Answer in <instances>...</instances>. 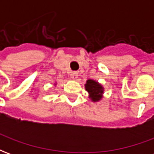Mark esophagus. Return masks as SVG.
I'll list each match as a JSON object with an SVG mask.
<instances>
[{"label":"esophagus","mask_w":154,"mask_h":154,"mask_svg":"<svg viewBox=\"0 0 154 154\" xmlns=\"http://www.w3.org/2000/svg\"><path fill=\"white\" fill-rule=\"evenodd\" d=\"M70 75L71 77H72V79H74V80H76L77 78V77H78V73H77V72H72Z\"/></svg>","instance_id":"obj_1"}]
</instances>
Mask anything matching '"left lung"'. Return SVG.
Listing matches in <instances>:
<instances>
[{
  "label": "left lung",
  "instance_id": "8db88e82",
  "mask_svg": "<svg viewBox=\"0 0 154 154\" xmlns=\"http://www.w3.org/2000/svg\"><path fill=\"white\" fill-rule=\"evenodd\" d=\"M85 89L88 92L89 99L93 102H99L102 100L105 88L97 81L88 79L85 84Z\"/></svg>",
  "mask_w": 154,
  "mask_h": 154
}]
</instances>
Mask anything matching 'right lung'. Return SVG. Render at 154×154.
Masks as SVG:
<instances>
[{
    "mask_svg": "<svg viewBox=\"0 0 154 154\" xmlns=\"http://www.w3.org/2000/svg\"><path fill=\"white\" fill-rule=\"evenodd\" d=\"M54 86H56V85H57V83H56V82H55V83H54Z\"/></svg>",
    "mask_w": 154,
    "mask_h": 154,
    "instance_id": "obj_1",
    "label": "right lung"
}]
</instances>
